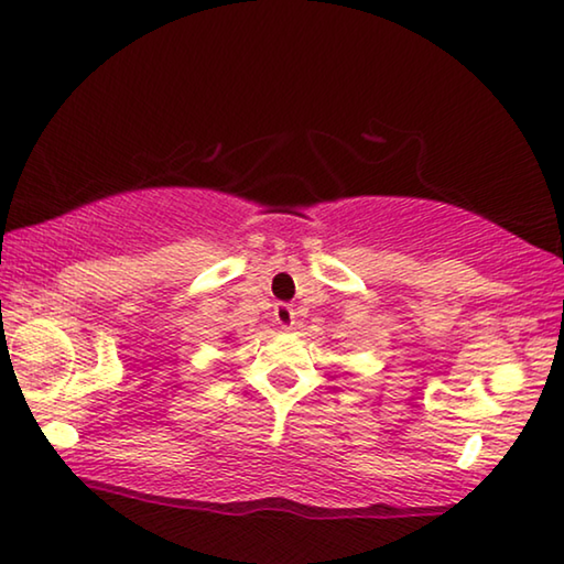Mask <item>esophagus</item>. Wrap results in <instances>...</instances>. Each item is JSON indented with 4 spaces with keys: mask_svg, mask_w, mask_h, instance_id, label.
I'll return each mask as SVG.
<instances>
[{
    "mask_svg": "<svg viewBox=\"0 0 564 564\" xmlns=\"http://www.w3.org/2000/svg\"><path fill=\"white\" fill-rule=\"evenodd\" d=\"M273 316H275V321H279V326L285 328V330L295 326V311H293V305H289V303H275Z\"/></svg>",
    "mask_w": 564,
    "mask_h": 564,
    "instance_id": "34e87169",
    "label": "esophagus"
}]
</instances>
